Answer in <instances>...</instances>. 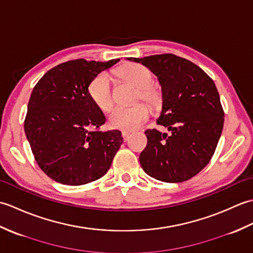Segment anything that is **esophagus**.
Instances as JSON below:
<instances>
[{
    "label": "esophagus",
    "mask_w": 253,
    "mask_h": 253,
    "mask_svg": "<svg viewBox=\"0 0 253 253\" xmlns=\"http://www.w3.org/2000/svg\"><path fill=\"white\" fill-rule=\"evenodd\" d=\"M122 136H123V138H124V140H127L128 138H129V136H130V131H123L122 132Z\"/></svg>",
    "instance_id": "1"
}]
</instances>
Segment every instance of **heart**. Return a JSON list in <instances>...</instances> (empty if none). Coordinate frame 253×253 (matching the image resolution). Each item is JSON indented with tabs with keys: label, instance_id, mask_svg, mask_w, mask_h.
Instances as JSON below:
<instances>
[{
	"label": "heart",
	"instance_id": "b5f03b06",
	"mask_svg": "<svg viewBox=\"0 0 253 253\" xmlns=\"http://www.w3.org/2000/svg\"><path fill=\"white\" fill-rule=\"evenodd\" d=\"M116 74L123 80L135 85L138 91L137 100L146 101L149 105L158 107L162 102V91L157 84H153L154 75L151 69L141 64L131 63L117 69ZM88 95L92 103L101 111H109L113 99L112 78L109 73L102 72L91 80L88 85ZM149 116V109L144 104L132 107L117 106L113 110L107 123L110 127L122 130H133L138 128Z\"/></svg>",
	"mask_w": 253,
	"mask_h": 253
}]
</instances>
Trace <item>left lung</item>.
Masks as SVG:
<instances>
[{"instance_id":"obj_1","label":"left lung","mask_w":253,"mask_h":253,"mask_svg":"<svg viewBox=\"0 0 253 253\" xmlns=\"http://www.w3.org/2000/svg\"><path fill=\"white\" fill-rule=\"evenodd\" d=\"M151 69L162 88V111L157 123L170 133L144 131L142 169L165 182H181L202 170L215 151L224 112L213 80L196 64L174 54L128 57Z\"/></svg>"}]
</instances>
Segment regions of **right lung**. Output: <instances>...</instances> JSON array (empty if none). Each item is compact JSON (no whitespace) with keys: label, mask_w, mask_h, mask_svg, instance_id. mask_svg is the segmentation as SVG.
<instances>
[{"label":"right lung","mask_w":253,"mask_h":253,"mask_svg":"<svg viewBox=\"0 0 253 253\" xmlns=\"http://www.w3.org/2000/svg\"><path fill=\"white\" fill-rule=\"evenodd\" d=\"M117 62L80 58L62 63L32 90L25 133L38 165L53 180L80 186L110 169L123 143L122 132L99 130L105 116L90 100L88 85Z\"/></svg>","instance_id":"obj_1"}]
</instances>
